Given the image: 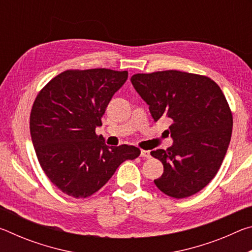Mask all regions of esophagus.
I'll return each mask as SVG.
<instances>
[{"label":"esophagus","mask_w":252,"mask_h":252,"mask_svg":"<svg viewBox=\"0 0 252 252\" xmlns=\"http://www.w3.org/2000/svg\"><path fill=\"white\" fill-rule=\"evenodd\" d=\"M140 157L146 158V159H149V158H151V155H150V152L147 151V150H141V153H140Z\"/></svg>","instance_id":"obj_1"}]
</instances>
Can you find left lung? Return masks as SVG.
Masks as SVG:
<instances>
[{"label": "left lung", "instance_id": "8db88e82", "mask_svg": "<svg viewBox=\"0 0 252 252\" xmlns=\"http://www.w3.org/2000/svg\"><path fill=\"white\" fill-rule=\"evenodd\" d=\"M131 82L153 120L169 119L173 144L151 156L163 164L155 183L182 199L202 190L220 169L232 133V112L222 90L206 75L177 70L136 73Z\"/></svg>", "mask_w": 252, "mask_h": 252}]
</instances>
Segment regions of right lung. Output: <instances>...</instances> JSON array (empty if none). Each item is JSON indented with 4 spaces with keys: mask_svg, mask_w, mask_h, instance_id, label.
<instances>
[{
    "mask_svg": "<svg viewBox=\"0 0 252 252\" xmlns=\"http://www.w3.org/2000/svg\"><path fill=\"white\" fill-rule=\"evenodd\" d=\"M127 71L66 70L37 93L30 132L37 160L50 181L70 197L84 199L100 190L139 148L108 147L95 133L110 100Z\"/></svg>",
    "mask_w": 252,
    "mask_h": 252,
    "instance_id": "right-lung-1",
    "label": "right lung"
}]
</instances>
